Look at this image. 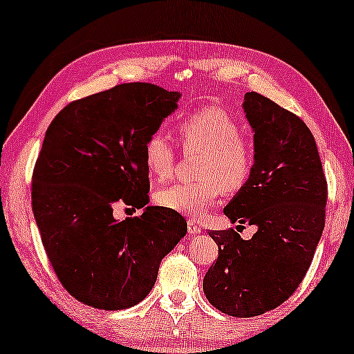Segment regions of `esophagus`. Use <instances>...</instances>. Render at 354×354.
Masks as SVG:
<instances>
[{
	"mask_svg": "<svg viewBox=\"0 0 354 354\" xmlns=\"http://www.w3.org/2000/svg\"><path fill=\"white\" fill-rule=\"evenodd\" d=\"M187 229H188V234H190V235H196V234H200V232H201V227L198 225V222H195V221H188L187 222Z\"/></svg>",
	"mask_w": 354,
	"mask_h": 354,
	"instance_id": "1",
	"label": "esophagus"
}]
</instances>
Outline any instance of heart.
I'll list each match as a JSON object with an SVG mask.
<instances>
[{
    "instance_id": "b5f03b06",
    "label": "heart",
    "mask_w": 354,
    "mask_h": 354,
    "mask_svg": "<svg viewBox=\"0 0 354 354\" xmlns=\"http://www.w3.org/2000/svg\"><path fill=\"white\" fill-rule=\"evenodd\" d=\"M183 147L203 151L198 162V182L176 183L156 192L154 200L190 217H201L219 198L222 188L235 193L248 183L254 167V153L241 137L239 124L225 111L205 108L177 125ZM143 162L149 176L166 180L172 176L176 149L162 132H153L143 147Z\"/></svg>"
}]
</instances>
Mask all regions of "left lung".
<instances>
[{"label":"left lung","instance_id":"8db88e82","mask_svg":"<svg viewBox=\"0 0 354 354\" xmlns=\"http://www.w3.org/2000/svg\"><path fill=\"white\" fill-rule=\"evenodd\" d=\"M243 111L253 129L254 167L224 207L239 232L211 230L219 258L203 290L209 303L234 317H253L277 308L301 283L326 225L327 182L311 130L298 115L250 91Z\"/></svg>","mask_w":354,"mask_h":354}]
</instances>
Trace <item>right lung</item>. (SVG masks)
Listing matches in <instances>:
<instances>
[{"mask_svg":"<svg viewBox=\"0 0 354 354\" xmlns=\"http://www.w3.org/2000/svg\"><path fill=\"white\" fill-rule=\"evenodd\" d=\"M180 91L122 84L72 101L53 119L32 177V209L57 279L75 299L118 311L148 297L159 264L187 234L178 212L149 203L143 147ZM142 216L118 221L115 202Z\"/></svg>","mask_w":354,"mask_h":354,"instance_id":"1","label":"right lung"}]
</instances>
